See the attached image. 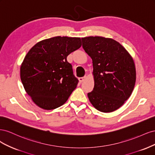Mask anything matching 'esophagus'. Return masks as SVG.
I'll return each instance as SVG.
<instances>
[{
	"mask_svg": "<svg viewBox=\"0 0 155 155\" xmlns=\"http://www.w3.org/2000/svg\"><path fill=\"white\" fill-rule=\"evenodd\" d=\"M87 78V76H84V77H83V78H79V82L80 83H82L83 81H85V79Z\"/></svg>",
	"mask_w": 155,
	"mask_h": 155,
	"instance_id": "34e87169",
	"label": "esophagus"
}]
</instances>
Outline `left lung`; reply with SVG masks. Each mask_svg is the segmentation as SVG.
Listing matches in <instances>:
<instances>
[{
  "mask_svg": "<svg viewBox=\"0 0 155 155\" xmlns=\"http://www.w3.org/2000/svg\"><path fill=\"white\" fill-rule=\"evenodd\" d=\"M83 48L92 59L94 87L88 99L97 110L111 112L122 106L136 82L133 58L118 42L103 37L81 38Z\"/></svg>",
  "mask_w": 155,
  "mask_h": 155,
  "instance_id": "obj_1",
  "label": "left lung"
}]
</instances>
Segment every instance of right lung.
<instances>
[{
  "label": "right lung",
  "instance_id": "1",
  "mask_svg": "<svg viewBox=\"0 0 155 155\" xmlns=\"http://www.w3.org/2000/svg\"><path fill=\"white\" fill-rule=\"evenodd\" d=\"M79 37L57 36L35 44L21 66V79L26 93L41 109H55L63 105L76 88L67 56L81 47Z\"/></svg>",
  "mask_w": 155,
  "mask_h": 155
}]
</instances>
